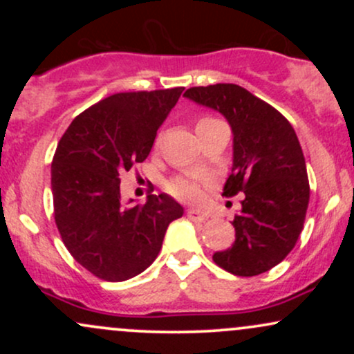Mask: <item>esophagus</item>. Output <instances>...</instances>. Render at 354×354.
<instances>
[{
    "mask_svg": "<svg viewBox=\"0 0 354 354\" xmlns=\"http://www.w3.org/2000/svg\"><path fill=\"white\" fill-rule=\"evenodd\" d=\"M186 214H188L189 219H193V221H206L208 219V213H205V211L201 209H188L186 211Z\"/></svg>",
    "mask_w": 354,
    "mask_h": 354,
    "instance_id": "obj_1",
    "label": "esophagus"
}]
</instances>
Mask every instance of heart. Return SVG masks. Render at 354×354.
Instances as JSON below:
<instances>
[{"label":"heart","instance_id":"b5f03b06","mask_svg":"<svg viewBox=\"0 0 354 354\" xmlns=\"http://www.w3.org/2000/svg\"><path fill=\"white\" fill-rule=\"evenodd\" d=\"M211 121H216L214 118H201L198 121V126H203L206 123H211ZM168 191L173 194L178 200L186 201V203H196L201 200L203 188L201 181L196 180V178L191 176H178L168 183Z\"/></svg>","mask_w":354,"mask_h":354}]
</instances>
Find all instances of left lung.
I'll return each mask as SVG.
<instances>
[{
    "label": "left lung",
    "mask_w": 354,
    "mask_h": 354,
    "mask_svg": "<svg viewBox=\"0 0 354 354\" xmlns=\"http://www.w3.org/2000/svg\"><path fill=\"white\" fill-rule=\"evenodd\" d=\"M183 96L226 118L233 165L223 194L245 193L233 221V246L216 251L214 263L236 276L265 273L295 248L310 203L298 136L281 113L238 84L189 88Z\"/></svg>",
    "instance_id": "8db88e82"
}]
</instances>
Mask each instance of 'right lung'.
Instances as JSON below:
<instances>
[{
	"mask_svg": "<svg viewBox=\"0 0 354 354\" xmlns=\"http://www.w3.org/2000/svg\"><path fill=\"white\" fill-rule=\"evenodd\" d=\"M183 89L118 93L76 116L59 140L51 165L56 226L73 258L101 279L143 273L185 213L166 193L141 206L120 191V173L148 158Z\"/></svg>",
	"mask_w": 354,
	"mask_h": 354,
	"instance_id": "right-lung-1",
	"label": "right lung"
}]
</instances>
